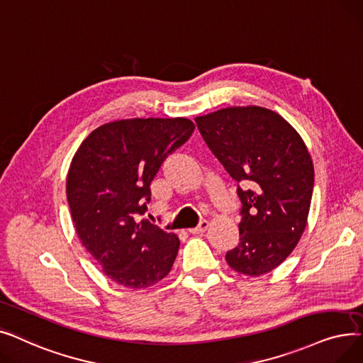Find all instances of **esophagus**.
Here are the masks:
<instances>
[{"instance_id":"34e87169","label":"esophagus","mask_w":363,"mask_h":363,"mask_svg":"<svg viewBox=\"0 0 363 363\" xmlns=\"http://www.w3.org/2000/svg\"><path fill=\"white\" fill-rule=\"evenodd\" d=\"M210 228V223L206 221V220H202L196 228H194V229H189V233H192V235H199V233H203L206 229Z\"/></svg>"}]
</instances>
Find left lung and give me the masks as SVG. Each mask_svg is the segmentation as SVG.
I'll return each mask as SVG.
<instances>
[{
  "label": "left lung",
  "instance_id": "left-lung-1",
  "mask_svg": "<svg viewBox=\"0 0 363 363\" xmlns=\"http://www.w3.org/2000/svg\"><path fill=\"white\" fill-rule=\"evenodd\" d=\"M206 146L238 184L239 244L228 264L260 276L278 267L306 229L315 169L292 125L260 106H235L195 118Z\"/></svg>",
  "mask_w": 363,
  "mask_h": 363
}]
</instances>
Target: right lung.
Segmentation results:
<instances>
[{
    "label": "right lung",
    "instance_id": "add662e5",
    "mask_svg": "<svg viewBox=\"0 0 363 363\" xmlns=\"http://www.w3.org/2000/svg\"><path fill=\"white\" fill-rule=\"evenodd\" d=\"M186 118H133L96 128L74 155L66 195L77 235L108 278L133 289L169 273L180 240L149 220L150 183L192 135Z\"/></svg>",
    "mask_w": 363,
    "mask_h": 363
}]
</instances>
